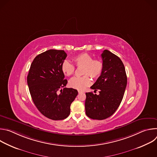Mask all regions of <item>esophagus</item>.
Masks as SVG:
<instances>
[{
	"mask_svg": "<svg viewBox=\"0 0 157 157\" xmlns=\"http://www.w3.org/2000/svg\"><path fill=\"white\" fill-rule=\"evenodd\" d=\"M78 93H79V94H80V93H84V91H78Z\"/></svg>",
	"mask_w": 157,
	"mask_h": 157,
	"instance_id": "34e87169",
	"label": "esophagus"
}]
</instances>
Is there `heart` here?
<instances>
[{
	"label": "heart",
	"mask_w": 157,
	"mask_h": 157,
	"mask_svg": "<svg viewBox=\"0 0 157 157\" xmlns=\"http://www.w3.org/2000/svg\"><path fill=\"white\" fill-rule=\"evenodd\" d=\"M73 61L76 67L82 66L81 77H74L69 81V85L72 88L78 90H83L91 84L90 77L93 79L98 78L102 73L104 64L98 59H93V56L86 53L77 55L73 58ZM74 65L68 60H64L61 64V70L67 76L72 75L75 72Z\"/></svg>",
	"instance_id": "heart-1"
}]
</instances>
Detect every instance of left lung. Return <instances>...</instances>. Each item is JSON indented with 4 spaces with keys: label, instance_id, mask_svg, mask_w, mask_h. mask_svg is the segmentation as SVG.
<instances>
[{
    "label": "left lung",
    "instance_id": "8db88e82",
    "mask_svg": "<svg viewBox=\"0 0 157 157\" xmlns=\"http://www.w3.org/2000/svg\"><path fill=\"white\" fill-rule=\"evenodd\" d=\"M104 69L91 87L99 94L86 93V114L93 119L103 120L113 115L120 105L127 86L124 65L114 53L105 50L101 54Z\"/></svg>",
    "mask_w": 157,
    "mask_h": 157
}]
</instances>
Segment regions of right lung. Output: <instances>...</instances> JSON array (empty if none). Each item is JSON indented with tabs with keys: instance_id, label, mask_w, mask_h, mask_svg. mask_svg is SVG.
Returning <instances> with one entry per match:
<instances>
[{
	"instance_id": "right-lung-1",
	"label": "right lung",
	"mask_w": 157,
	"mask_h": 157,
	"mask_svg": "<svg viewBox=\"0 0 157 157\" xmlns=\"http://www.w3.org/2000/svg\"><path fill=\"white\" fill-rule=\"evenodd\" d=\"M67 54L64 50H49L33 59L27 76V84L33 102L38 110L48 119L63 120L70 114V106L78 93L64 87L61 64Z\"/></svg>"
}]
</instances>
